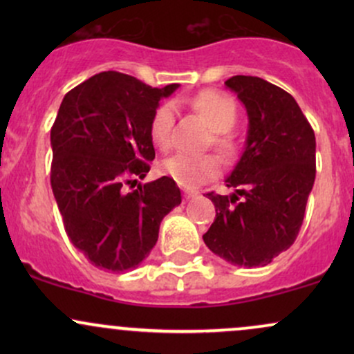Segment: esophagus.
I'll use <instances>...</instances> for the list:
<instances>
[{
	"label": "esophagus",
	"instance_id": "obj_1",
	"mask_svg": "<svg viewBox=\"0 0 354 354\" xmlns=\"http://www.w3.org/2000/svg\"><path fill=\"white\" fill-rule=\"evenodd\" d=\"M198 196V191H193V189H185V198L186 200H191V198Z\"/></svg>",
	"mask_w": 354,
	"mask_h": 354
}]
</instances>
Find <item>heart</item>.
I'll return each mask as SVG.
<instances>
[{
    "mask_svg": "<svg viewBox=\"0 0 354 354\" xmlns=\"http://www.w3.org/2000/svg\"><path fill=\"white\" fill-rule=\"evenodd\" d=\"M191 106L205 118L213 129V145L223 156L230 158L234 153V141L230 129L236 124L238 108L233 98L225 93L208 89L191 100ZM174 123V104L165 101L153 111L149 123V136L158 148H168L171 143V129ZM161 174L171 178L185 188H196L205 181L213 180L219 173V163L213 154L174 153L158 166Z\"/></svg>",
    "mask_w": 354,
    "mask_h": 354,
    "instance_id": "b5f03b06",
    "label": "heart"
}]
</instances>
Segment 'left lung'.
I'll use <instances>...</instances> for the list:
<instances>
[{
  "label": "left lung",
  "mask_w": 354,
  "mask_h": 354,
  "mask_svg": "<svg viewBox=\"0 0 354 354\" xmlns=\"http://www.w3.org/2000/svg\"><path fill=\"white\" fill-rule=\"evenodd\" d=\"M225 84L245 104L248 135L225 180L233 193L206 194L216 218L203 239L231 265L265 266L293 245L303 225L316 176L315 131L284 89L243 75Z\"/></svg>",
  "instance_id": "1"
}]
</instances>
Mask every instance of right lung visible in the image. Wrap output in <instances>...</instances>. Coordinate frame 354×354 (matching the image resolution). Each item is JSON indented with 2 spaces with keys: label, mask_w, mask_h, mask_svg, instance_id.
Segmentation results:
<instances>
[{
  "label": "right lung",
  "mask_w": 354,
  "mask_h": 354,
  "mask_svg": "<svg viewBox=\"0 0 354 354\" xmlns=\"http://www.w3.org/2000/svg\"><path fill=\"white\" fill-rule=\"evenodd\" d=\"M180 84L151 88L103 71L66 93L51 128V188L68 238L100 270L136 268L181 203L171 178L136 185L154 160L153 111Z\"/></svg>",
  "instance_id": "obj_1"
}]
</instances>
